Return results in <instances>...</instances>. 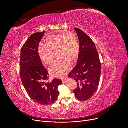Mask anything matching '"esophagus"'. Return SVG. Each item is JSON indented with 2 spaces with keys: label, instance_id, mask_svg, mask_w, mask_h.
<instances>
[{
  "label": "esophagus",
  "instance_id": "34e87169",
  "mask_svg": "<svg viewBox=\"0 0 128 128\" xmlns=\"http://www.w3.org/2000/svg\"><path fill=\"white\" fill-rule=\"evenodd\" d=\"M67 78H68V76H67V77H65L62 78V82H64L65 80Z\"/></svg>",
  "mask_w": 128,
  "mask_h": 128
}]
</instances>
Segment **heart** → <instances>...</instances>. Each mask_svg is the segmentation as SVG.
<instances>
[{
	"label": "heart",
	"instance_id": "b5f03b06",
	"mask_svg": "<svg viewBox=\"0 0 128 128\" xmlns=\"http://www.w3.org/2000/svg\"><path fill=\"white\" fill-rule=\"evenodd\" d=\"M56 52L58 58L50 67L49 72L54 77H62L70 68V60H75L79 54L80 44L76 34L68 32L49 35L45 39V44L38 48L40 59L48 65L53 63Z\"/></svg>",
	"mask_w": 128,
	"mask_h": 128
}]
</instances>
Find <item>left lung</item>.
I'll list each match as a JSON object with an SVG mask.
<instances>
[{"instance_id": "left-lung-1", "label": "left lung", "mask_w": 128, "mask_h": 128, "mask_svg": "<svg viewBox=\"0 0 128 128\" xmlns=\"http://www.w3.org/2000/svg\"><path fill=\"white\" fill-rule=\"evenodd\" d=\"M80 44V53L77 64L69 73L77 83L74 90L76 98L80 100L91 98L96 92L100 82V63L95 44L90 37L79 28H75Z\"/></svg>"}]
</instances>
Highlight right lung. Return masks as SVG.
I'll return each mask as SVG.
<instances>
[{
	"label": "right lung",
	"instance_id": "add662e5",
	"mask_svg": "<svg viewBox=\"0 0 128 128\" xmlns=\"http://www.w3.org/2000/svg\"><path fill=\"white\" fill-rule=\"evenodd\" d=\"M46 32H35L26 40L21 50L20 73L22 82L30 97L36 103L49 105L55 102L62 80L54 78L51 82L48 72L38 55V48Z\"/></svg>",
	"mask_w": 128,
	"mask_h": 128
}]
</instances>
